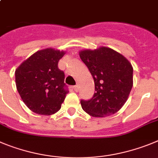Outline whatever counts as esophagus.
<instances>
[{
  "mask_svg": "<svg viewBox=\"0 0 158 158\" xmlns=\"http://www.w3.org/2000/svg\"><path fill=\"white\" fill-rule=\"evenodd\" d=\"M73 89H74V90H75V91L78 92V91H79V86L78 84L76 85V86H73Z\"/></svg>",
  "mask_w": 158,
  "mask_h": 158,
  "instance_id": "esophagus-1",
  "label": "esophagus"
}]
</instances>
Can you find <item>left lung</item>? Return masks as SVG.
<instances>
[{"instance_id":"obj_1","label":"left lung","mask_w":158,"mask_h":158,"mask_svg":"<svg viewBox=\"0 0 158 158\" xmlns=\"http://www.w3.org/2000/svg\"><path fill=\"white\" fill-rule=\"evenodd\" d=\"M94 81L95 93L81 100L82 109L94 117L110 116L120 110L133 86V68L120 53L107 47L79 52Z\"/></svg>"}]
</instances>
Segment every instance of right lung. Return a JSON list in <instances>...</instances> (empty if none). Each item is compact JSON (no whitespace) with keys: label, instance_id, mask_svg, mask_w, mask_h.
I'll list each match as a JSON object with an SVG mask.
<instances>
[{"label":"right lung","instance_id":"right-lung-1","mask_svg":"<svg viewBox=\"0 0 158 158\" xmlns=\"http://www.w3.org/2000/svg\"><path fill=\"white\" fill-rule=\"evenodd\" d=\"M64 54L63 51L53 49L38 51L15 70L17 90L34 113L49 116L61 108L69 92L64 72L58 68Z\"/></svg>","mask_w":158,"mask_h":158}]
</instances>
